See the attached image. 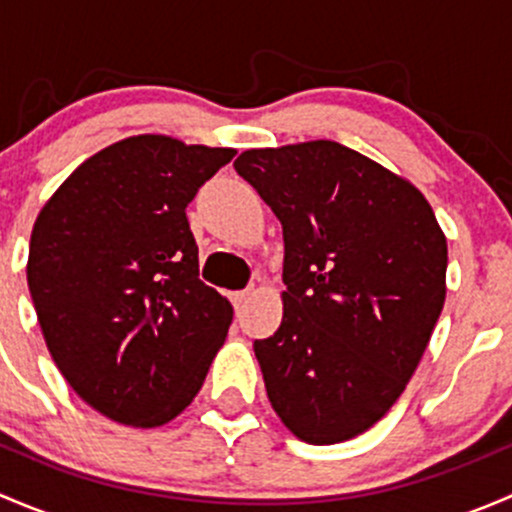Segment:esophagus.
I'll list each match as a JSON object with an SVG mask.
<instances>
[{"mask_svg": "<svg viewBox=\"0 0 512 512\" xmlns=\"http://www.w3.org/2000/svg\"><path fill=\"white\" fill-rule=\"evenodd\" d=\"M230 299H232V304H235V309H240L242 304L250 299V289H242V292H232Z\"/></svg>", "mask_w": 512, "mask_h": 512, "instance_id": "1", "label": "esophagus"}]
</instances>
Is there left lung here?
<instances>
[{
  "label": "left lung",
  "instance_id": "1",
  "mask_svg": "<svg viewBox=\"0 0 512 512\" xmlns=\"http://www.w3.org/2000/svg\"><path fill=\"white\" fill-rule=\"evenodd\" d=\"M235 170L280 218L282 322L257 339L267 399L304 443L369 431L399 401L446 302L426 195L337 141L250 148Z\"/></svg>",
  "mask_w": 512,
  "mask_h": 512
}]
</instances>
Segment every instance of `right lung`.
<instances>
[{"instance_id": "1", "label": "right lung", "mask_w": 512, "mask_h": 512, "mask_svg": "<svg viewBox=\"0 0 512 512\" xmlns=\"http://www.w3.org/2000/svg\"><path fill=\"white\" fill-rule=\"evenodd\" d=\"M235 148L141 133L103 148L36 215L27 282L61 376L98 414L156 428L198 396L232 304L198 277L185 208Z\"/></svg>"}]
</instances>
